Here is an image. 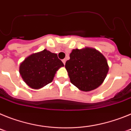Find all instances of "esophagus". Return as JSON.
Returning <instances> with one entry per match:
<instances>
[{
	"label": "esophagus",
	"mask_w": 131,
	"mask_h": 131,
	"mask_svg": "<svg viewBox=\"0 0 131 131\" xmlns=\"http://www.w3.org/2000/svg\"><path fill=\"white\" fill-rule=\"evenodd\" d=\"M66 59H63V60H62V62H63L64 65L65 63H66Z\"/></svg>",
	"instance_id": "1"
}]
</instances>
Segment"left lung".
<instances>
[{"instance_id": "left-lung-1", "label": "left lung", "mask_w": 131, "mask_h": 131, "mask_svg": "<svg viewBox=\"0 0 131 131\" xmlns=\"http://www.w3.org/2000/svg\"><path fill=\"white\" fill-rule=\"evenodd\" d=\"M69 57L65 67L73 85L85 92L101 85L109 70L107 60L102 53L86 47L73 49Z\"/></svg>"}]
</instances>
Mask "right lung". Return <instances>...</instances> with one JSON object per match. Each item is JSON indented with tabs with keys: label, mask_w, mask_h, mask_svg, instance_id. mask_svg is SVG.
Here are the masks:
<instances>
[{
	"label": "right lung",
	"mask_w": 131,
	"mask_h": 131,
	"mask_svg": "<svg viewBox=\"0 0 131 131\" xmlns=\"http://www.w3.org/2000/svg\"><path fill=\"white\" fill-rule=\"evenodd\" d=\"M64 66L58 55L45 49L31 54L19 66V73L31 89H39L51 83L56 71Z\"/></svg>",
	"instance_id": "right-lung-1"
}]
</instances>
